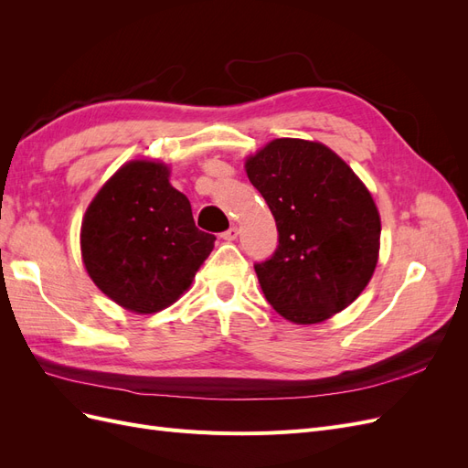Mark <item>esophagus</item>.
I'll use <instances>...</instances> for the list:
<instances>
[{
    "label": "esophagus",
    "instance_id": "1",
    "mask_svg": "<svg viewBox=\"0 0 468 468\" xmlns=\"http://www.w3.org/2000/svg\"><path fill=\"white\" fill-rule=\"evenodd\" d=\"M238 229H236V226H230V229L229 230H224L222 234H220V238L222 239H226V242H234V239L238 238Z\"/></svg>",
    "mask_w": 468,
    "mask_h": 468
}]
</instances>
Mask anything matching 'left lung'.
Returning <instances> with one entry per match:
<instances>
[{"instance_id": "8db88e82", "label": "left lung", "mask_w": 468, "mask_h": 468, "mask_svg": "<svg viewBox=\"0 0 468 468\" xmlns=\"http://www.w3.org/2000/svg\"><path fill=\"white\" fill-rule=\"evenodd\" d=\"M246 174L275 217L279 246L256 263L267 303L294 324L347 308L371 281L380 217L373 197L335 152L301 138L271 140Z\"/></svg>"}]
</instances>
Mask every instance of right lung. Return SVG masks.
Listing matches in <instances>:
<instances>
[{"label": "right lung", "mask_w": 468, "mask_h": 468, "mask_svg": "<svg viewBox=\"0 0 468 468\" xmlns=\"http://www.w3.org/2000/svg\"><path fill=\"white\" fill-rule=\"evenodd\" d=\"M80 239L95 285L119 306L152 314L189 289L217 238L197 229L167 165L134 160L99 189Z\"/></svg>", "instance_id": "add662e5"}]
</instances>
